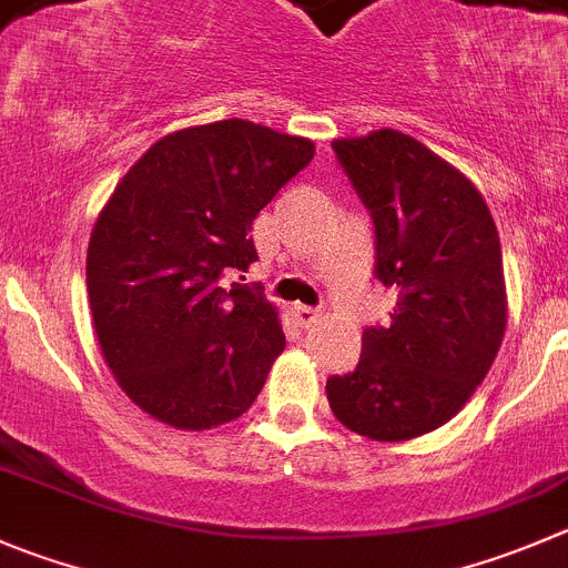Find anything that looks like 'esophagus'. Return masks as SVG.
<instances>
[{
  "label": "esophagus",
  "instance_id": "34e87169",
  "mask_svg": "<svg viewBox=\"0 0 568 568\" xmlns=\"http://www.w3.org/2000/svg\"><path fill=\"white\" fill-rule=\"evenodd\" d=\"M295 321H298L304 328L315 326V323L321 321V310H315V306L298 304V306H295Z\"/></svg>",
  "mask_w": 568,
  "mask_h": 568
}]
</instances>
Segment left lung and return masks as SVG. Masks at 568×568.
Segmentation results:
<instances>
[{"mask_svg": "<svg viewBox=\"0 0 568 568\" xmlns=\"http://www.w3.org/2000/svg\"><path fill=\"white\" fill-rule=\"evenodd\" d=\"M376 225V278L396 287L390 323L362 332L354 374L328 407L371 440H413L455 418L488 376L507 326L499 231L479 189L393 128L334 139Z\"/></svg>", "mask_w": 568, "mask_h": 568, "instance_id": "1", "label": "left lung"}]
</instances>
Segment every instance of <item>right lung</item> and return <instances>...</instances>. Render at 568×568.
Listing matches in <instances>:
<instances>
[{
    "instance_id": "add662e5",
    "label": "right lung",
    "mask_w": 568,
    "mask_h": 568,
    "mask_svg": "<svg viewBox=\"0 0 568 568\" xmlns=\"http://www.w3.org/2000/svg\"><path fill=\"white\" fill-rule=\"evenodd\" d=\"M312 155V139L247 119L183 128L97 214L85 287L102 359L161 424L214 429L256 402L287 339L262 293L220 275L256 262L253 220Z\"/></svg>"
}]
</instances>
